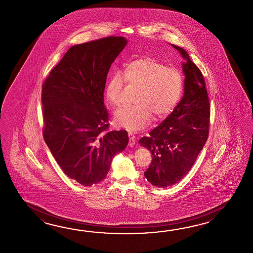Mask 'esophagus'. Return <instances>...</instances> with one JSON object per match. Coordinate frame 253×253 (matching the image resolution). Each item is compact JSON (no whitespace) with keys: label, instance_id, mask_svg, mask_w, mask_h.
Returning <instances> with one entry per match:
<instances>
[{"label":"esophagus","instance_id":"34e87169","mask_svg":"<svg viewBox=\"0 0 253 253\" xmlns=\"http://www.w3.org/2000/svg\"><path fill=\"white\" fill-rule=\"evenodd\" d=\"M129 136V146H131V147H133L134 146V144H135V136H134V134H132V133H128Z\"/></svg>","mask_w":253,"mask_h":253}]
</instances>
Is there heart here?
<instances>
[{
    "label": "heart",
    "mask_w": 253,
    "mask_h": 253,
    "mask_svg": "<svg viewBox=\"0 0 253 253\" xmlns=\"http://www.w3.org/2000/svg\"><path fill=\"white\" fill-rule=\"evenodd\" d=\"M125 79L129 84L139 86L135 97L137 105L125 107L116 111L115 123L124 128L136 132L148 126L153 114L163 118L176 106L183 92V77L179 70L167 67L161 61L150 57L132 60L125 69ZM124 79L119 70L108 78L105 94L112 107L121 103Z\"/></svg>",
    "instance_id": "obj_1"
}]
</instances>
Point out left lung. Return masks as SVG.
<instances>
[{
  "instance_id": "left-lung-1",
  "label": "left lung",
  "mask_w": 253,
  "mask_h": 253,
  "mask_svg": "<svg viewBox=\"0 0 253 253\" xmlns=\"http://www.w3.org/2000/svg\"><path fill=\"white\" fill-rule=\"evenodd\" d=\"M171 45L184 60L183 97L149 136L138 141L153 157L145 177L158 188L173 185L188 173L209 134L210 102L204 76L183 48Z\"/></svg>"
}]
</instances>
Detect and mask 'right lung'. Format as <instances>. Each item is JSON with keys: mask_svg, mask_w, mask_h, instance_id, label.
Returning a JSON list of instances; mask_svg holds the SVG:
<instances>
[{"mask_svg": "<svg viewBox=\"0 0 253 253\" xmlns=\"http://www.w3.org/2000/svg\"><path fill=\"white\" fill-rule=\"evenodd\" d=\"M126 44L124 37H107L74 45L43 84L44 140L65 174L84 186L104 180L128 144L126 130L105 133L104 106L108 70Z\"/></svg>", "mask_w": 253, "mask_h": 253, "instance_id": "obj_1", "label": "right lung"}]
</instances>
